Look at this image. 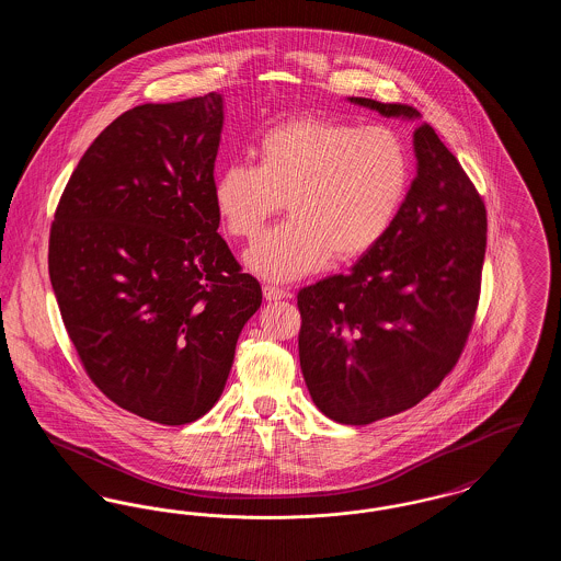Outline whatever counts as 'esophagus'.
Here are the masks:
<instances>
[{"mask_svg": "<svg viewBox=\"0 0 561 561\" xmlns=\"http://www.w3.org/2000/svg\"><path fill=\"white\" fill-rule=\"evenodd\" d=\"M263 294H265L267 300H282V298L288 296V293H286L284 288H277V286H265Z\"/></svg>", "mask_w": 561, "mask_h": 561, "instance_id": "esophagus-1", "label": "esophagus"}]
</instances>
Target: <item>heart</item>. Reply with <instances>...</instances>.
I'll return each instance as SVG.
<instances>
[{
    "label": "heart",
    "instance_id": "heart-1",
    "mask_svg": "<svg viewBox=\"0 0 561 561\" xmlns=\"http://www.w3.org/2000/svg\"><path fill=\"white\" fill-rule=\"evenodd\" d=\"M256 160L220 170L213 199L227 236L243 241L256 240L286 204L290 218L245 254L268 282L316 273L330 256H366L393 227L410 185L405 145L387 126L296 117L261 136Z\"/></svg>",
    "mask_w": 561,
    "mask_h": 561
}]
</instances>
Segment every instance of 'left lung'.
Returning a JSON list of instances; mask_svg holds the SVG:
<instances>
[{"mask_svg": "<svg viewBox=\"0 0 561 561\" xmlns=\"http://www.w3.org/2000/svg\"><path fill=\"white\" fill-rule=\"evenodd\" d=\"M351 103L387 117H421L400 103ZM414 153L416 179L389 233L347 275L296 296L307 389L343 425H370L425 400L453 373L476 321L483 199L427 122L414 130Z\"/></svg>", "mask_w": 561, "mask_h": 561, "instance_id": "8db88e82", "label": "left lung"}]
</instances>
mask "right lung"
<instances>
[{
	"label": "right lung",
	"mask_w": 561,
	"mask_h": 561,
	"mask_svg": "<svg viewBox=\"0 0 561 561\" xmlns=\"http://www.w3.org/2000/svg\"><path fill=\"white\" fill-rule=\"evenodd\" d=\"M220 130L216 92L122 113L83 153L50 227V282L83 370L160 425L213 408L263 302L216 233Z\"/></svg>",
	"instance_id": "obj_1"
}]
</instances>
